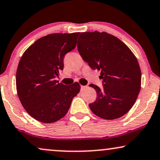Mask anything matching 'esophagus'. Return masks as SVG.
Instances as JSON below:
<instances>
[{
	"instance_id": "34e87169",
	"label": "esophagus",
	"mask_w": 160,
	"mask_h": 160,
	"mask_svg": "<svg viewBox=\"0 0 160 160\" xmlns=\"http://www.w3.org/2000/svg\"><path fill=\"white\" fill-rule=\"evenodd\" d=\"M85 87H86L85 86H80V88H81V89H83V88Z\"/></svg>"
}]
</instances>
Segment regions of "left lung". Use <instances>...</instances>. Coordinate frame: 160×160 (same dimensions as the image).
<instances>
[{
  "instance_id": "8db88e82",
  "label": "left lung",
  "mask_w": 160,
  "mask_h": 160,
  "mask_svg": "<svg viewBox=\"0 0 160 160\" xmlns=\"http://www.w3.org/2000/svg\"><path fill=\"white\" fill-rule=\"evenodd\" d=\"M78 48L82 58L94 70L101 72V88L90 86L97 99L89 108L100 118L112 120L123 116L132 108L141 88L139 65L130 48L115 36L105 32H82Z\"/></svg>"
}]
</instances>
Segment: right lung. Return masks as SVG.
I'll use <instances>...</instances> for the list:
<instances>
[{
  "mask_svg": "<svg viewBox=\"0 0 160 160\" xmlns=\"http://www.w3.org/2000/svg\"><path fill=\"white\" fill-rule=\"evenodd\" d=\"M79 32L53 33L38 38L25 51L16 72V89L28 113L42 123L65 116L80 86L59 83L65 55L76 47Z\"/></svg>",
  "mask_w": 160,
  "mask_h": 160,
  "instance_id": "right-lung-1",
  "label": "right lung"
}]
</instances>
